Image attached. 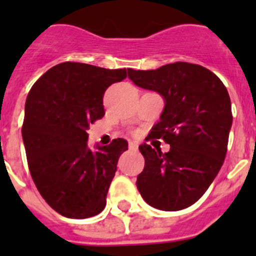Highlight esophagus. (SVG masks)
Listing matches in <instances>:
<instances>
[{
	"label": "esophagus",
	"mask_w": 256,
	"mask_h": 256,
	"mask_svg": "<svg viewBox=\"0 0 256 256\" xmlns=\"http://www.w3.org/2000/svg\"><path fill=\"white\" fill-rule=\"evenodd\" d=\"M128 148L136 150L138 148V142H135V141H130V142H128Z\"/></svg>",
	"instance_id": "esophagus-1"
}]
</instances>
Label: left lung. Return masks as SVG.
I'll use <instances>...</instances> for the list:
<instances>
[{
  "label": "left lung",
  "instance_id": "8db88e82",
  "mask_svg": "<svg viewBox=\"0 0 256 256\" xmlns=\"http://www.w3.org/2000/svg\"><path fill=\"white\" fill-rule=\"evenodd\" d=\"M128 73L134 84L164 98L151 136L171 146L164 154L147 144L138 147L144 157L138 192L161 210L190 207L204 194L226 158L233 122L228 90L207 68L186 62Z\"/></svg>",
  "mask_w": 256,
  "mask_h": 256
}]
</instances>
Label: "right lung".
<instances>
[{
  "instance_id": "right-lung-1",
  "label": "right lung",
  "mask_w": 256,
  "mask_h": 256,
  "mask_svg": "<svg viewBox=\"0 0 256 256\" xmlns=\"http://www.w3.org/2000/svg\"><path fill=\"white\" fill-rule=\"evenodd\" d=\"M126 76V69L66 62L46 72L28 92L22 138L30 176L46 202L63 216L89 218L106 206L128 141L115 138L90 150L86 130L105 115V90Z\"/></svg>"
}]
</instances>
